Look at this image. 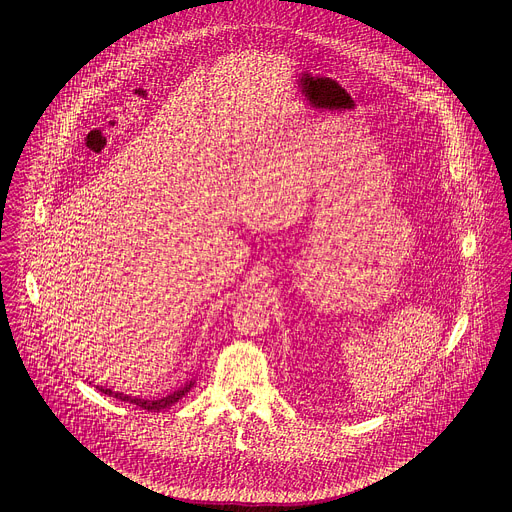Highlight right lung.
<instances>
[{
    "mask_svg": "<svg viewBox=\"0 0 512 512\" xmlns=\"http://www.w3.org/2000/svg\"><path fill=\"white\" fill-rule=\"evenodd\" d=\"M194 387V381H188L184 387L176 389L174 393L166 395V397H160V399H139V397H131V395H125V393H119V391H113V389H107V387H99L97 389L109 397H115L119 401H125V403H133L145 411H162V409H168L172 407L174 403H178L186 393H190V389Z\"/></svg>",
    "mask_w": 512,
    "mask_h": 512,
    "instance_id": "right-lung-1",
    "label": "right lung"
}]
</instances>
